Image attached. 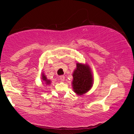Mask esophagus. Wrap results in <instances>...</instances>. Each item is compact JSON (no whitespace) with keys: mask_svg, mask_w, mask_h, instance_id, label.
I'll return each instance as SVG.
<instances>
[{"mask_svg":"<svg viewBox=\"0 0 134 134\" xmlns=\"http://www.w3.org/2000/svg\"><path fill=\"white\" fill-rule=\"evenodd\" d=\"M65 77L64 76H60V79L61 80L62 82H64L65 81Z\"/></svg>","mask_w":134,"mask_h":134,"instance_id":"34e87169","label":"esophagus"}]
</instances>
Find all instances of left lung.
<instances>
[{
	"label": "left lung",
	"mask_w": 134,
	"mask_h": 134,
	"mask_svg": "<svg viewBox=\"0 0 134 134\" xmlns=\"http://www.w3.org/2000/svg\"><path fill=\"white\" fill-rule=\"evenodd\" d=\"M72 90L79 96L85 94L92 88L94 79L92 71L87 64L76 63V68L72 73Z\"/></svg>",
	"instance_id": "obj_1"
}]
</instances>
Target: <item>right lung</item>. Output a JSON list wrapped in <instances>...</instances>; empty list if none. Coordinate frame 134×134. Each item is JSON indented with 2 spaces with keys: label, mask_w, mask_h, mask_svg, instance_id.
<instances>
[{
  "label": "right lung",
  "mask_w": 134,
  "mask_h": 134,
  "mask_svg": "<svg viewBox=\"0 0 134 134\" xmlns=\"http://www.w3.org/2000/svg\"><path fill=\"white\" fill-rule=\"evenodd\" d=\"M41 80H42V83H43V85H51V80H49L46 77V76H45L44 73L42 72L41 74Z\"/></svg>",
  "instance_id": "1"
}]
</instances>
